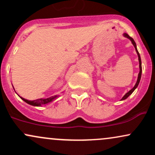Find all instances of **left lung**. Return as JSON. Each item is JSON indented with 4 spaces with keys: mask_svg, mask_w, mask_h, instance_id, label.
Returning <instances> with one entry per match:
<instances>
[{
    "mask_svg": "<svg viewBox=\"0 0 155 155\" xmlns=\"http://www.w3.org/2000/svg\"><path fill=\"white\" fill-rule=\"evenodd\" d=\"M123 36L124 37H125V38H128V39H130V41H131V43L133 44V45L134 46V47H135V49H136V53H137V54H138V62H139V73H138V79H137V81H136V84H135V86L133 87L130 90L129 92H127V93L125 94V95H124L123 97H122V98L121 99V101H124V100H125V99H127V97H129L130 95H131V94L133 93V92H134V90H136V89L137 88V87L138 86V84H139V82H140V77H141V73H142V67H141V60H140V54L139 53H138V49H137V47H136V42H135V41L133 40V38H131L130 36H129V35L128 34H127V33H123Z\"/></svg>",
    "mask_w": 155,
    "mask_h": 155,
    "instance_id": "left-lung-1",
    "label": "left lung"
}]
</instances>
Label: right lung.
<instances>
[{"label": "right lung", "instance_id": "obj_1", "mask_svg": "<svg viewBox=\"0 0 155 155\" xmlns=\"http://www.w3.org/2000/svg\"><path fill=\"white\" fill-rule=\"evenodd\" d=\"M13 88H14V87H13ZM14 90H15V89H14ZM17 95H18V94H17ZM59 96H60V95H56L54 96H51V97H47V98H39V99H36V100H34V101L27 100V99L23 98L22 97H20V96H19V97H20L22 101H24L25 102L27 103V104H28L29 105H31V106H43V105H47L48 104H50V103L53 102V101H54V100H56L58 97H59Z\"/></svg>", "mask_w": 155, "mask_h": 155}]
</instances>
